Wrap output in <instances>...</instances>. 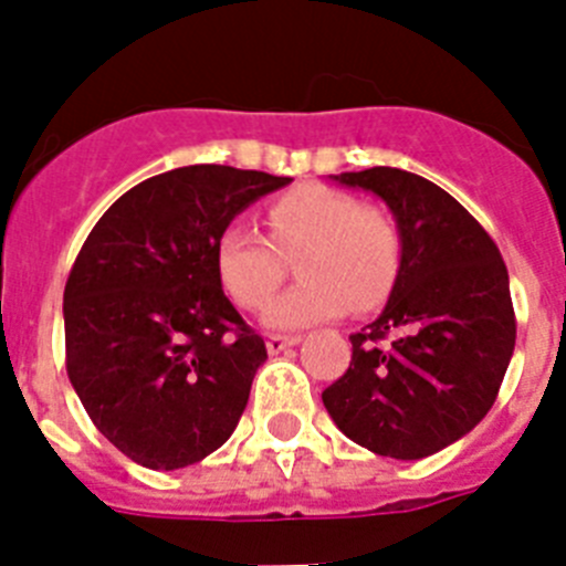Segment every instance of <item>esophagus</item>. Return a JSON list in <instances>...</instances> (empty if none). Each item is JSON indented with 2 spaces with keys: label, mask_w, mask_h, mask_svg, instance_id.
Returning <instances> with one entry per match:
<instances>
[{
  "label": "esophagus",
  "mask_w": 566,
  "mask_h": 566,
  "mask_svg": "<svg viewBox=\"0 0 566 566\" xmlns=\"http://www.w3.org/2000/svg\"><path fill=\"white\" fill-rule=\"evenodd\" d=\"M294 345H300V337H280V334H272V337L266 339V352L274 357V354L294 348Z\"/></svg>",
  "instance_id": "34e87169"
}]
</instances>
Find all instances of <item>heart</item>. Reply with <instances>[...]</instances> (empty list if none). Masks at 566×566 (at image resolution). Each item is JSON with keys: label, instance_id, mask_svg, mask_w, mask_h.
Returning a JSON list of instances; mask_svg holds the SVG:
<instances>
[{"label": "heart", "instance_id": "1", "mask_svg": "<svg viewBox=\"0 0 566 566\" xmlns=\"http://www.w3.org/2000/svg\"><path fill=\"white\" fill-rule=\"evenodd\" d=\"M269 240L234 223L214 243V272L223 292L240 308L258 312L272 300L297 260L300 286L277 297L266 312V326L277 332L317 326L379 306L402 263V234L391 214L363 207L357 195L308 184L280 195L266 209Z\"/></svg>", "mask_w": 566, "mask_h": 566}]
</instances>
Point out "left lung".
<instances>
[{"instance_id": "obj_1", "label": "left lung", "mask_w": 566, "mask_h": 566, "mask_svg": "<svg viewBox=\"0 0 566 566\" xmlns=\"http://www.w3.org/2000/svg\"><path fill=\"white\" fill-rule=\"evenodd\" d=\"M332 181L382 198L402 263L382 314L352 334V365L323 405L371 453L431 457L496 402L516 345L507 266L476 218L422 175L374 167ZM385 336L392 343L379 346Z\"/></svg>"}]
</instances>
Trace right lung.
Listing matches in <instances>:
<instances>
[{
  "mask_svg": "<svg viewBox=\"0 0 566 566\" xmlns=\"http://www.w3.org/2000/svg\"><path fill=\"white\" fill-rule=\"evenodd\" d=\"M292 178L195 164L124 192L64 286L67 377L109 442L149 470L218 451L238 428L266 345L214 272V243Z\"/></svg>",
  "mask_w": 566,
  "mask_h": 566,
  "instance_id": "obj_1",
  "label": "right lung"
}]
</instances>
